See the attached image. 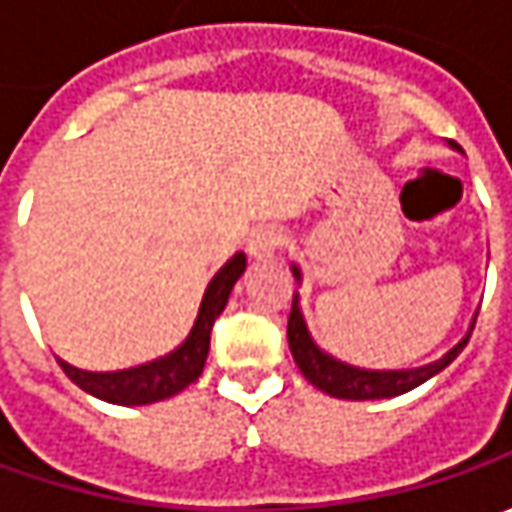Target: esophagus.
<instances>
[{
  "label": "esophagus",
  "instance_id": "34e87169",
  "mask_svg": "<svg viewBox=\"0 0 512 512\" xmlns=\"http://www.w3.org/2000/svg\"><path fill=\"white\" fill-rule=\"evenodd\" d=\"M282 247V236L276 227H262L250 236V245H247V253L256 259V262H267L276 256V250Z\"/></svg>",
  "mask_w": 512,
  "mask_h": 512
}]
</instances>
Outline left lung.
<instances>
[{"label": "left lung", "mask_w": 512, "mask_h": 512, "mask_svg": "<svg viewBox=\"0 0 512 512\" xmlns=\"http://www.w3.org/2000/svg\"><path fill=\"white\" fill-rule=\"evenodd\" d=\"M296 279H299V270L293 267ZM476 327V322H473ZM473 333V330H470ZM470 333L464 336L462 342L456 344L444 359L439 362L427 364V367H416V370H359V367H350V364L336 362L330 359L327 353H322L313 339L307 336L305 319L299 313V305L293 299L290 307V319H287V344H290V353H293V362L299 364L302 376L313 387H319L327 396H336V399H353V402H364V399H393V396H402L407 390L424 384L430 376H436L439 370H444L447 364L453 362L459 353L464 350V344L470 342Z\"/></svg>", "instance_id": "1"}]
</instances>
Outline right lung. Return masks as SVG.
Returning <instances> with one entry per match:
<instances>
[{
	"mask_svg": "<svg viewBox=\"0 0 512 512\" xmlns=\"http://www.w3.org/2000/svg\"><path fill=\"white\" fill-rule=\"evenodd\" d=\"M242 273H245V253H236L207 285L196 325L190 330L185 344L176 347L165 359L119 370V373H85V370H76L70 364L59 362L62 370L68 373L70 382L79 384L85 393L110 404H125V407L128 404H153L176 396L179 390H185L187 384H193L202 376L207 350H210L213 322L225 310L227 296Z\"/></svg>",
	"mask_w": 512,
	"mask_h": 512,
	"instance_id": "add662e5",
	"label": "right lung"
}]
</instances>
